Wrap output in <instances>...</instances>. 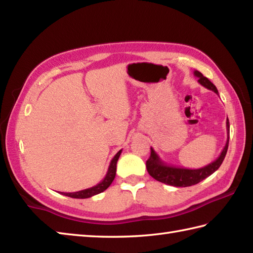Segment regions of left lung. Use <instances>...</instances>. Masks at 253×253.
Wrapping results in <instances>:
<instances>
[{
  "label": "left lung",
  "instance_id": "left-lung-1",
  "mask_svg": "<svg viewBox=\"0 0 253 253\" xmlns=\"http://www.w3.org/2000/svg\"><path fill=\"white\" fill-rule=\"evenodd\" d=\"M194 76L199 79V83L209 90L215 92L218 94L216 86L212 84L209 79L203 76V74L195 70ZM226 128H227V141L224 147V149L221 150L220 155L215 161L211 162L210 165H207L200 169H186V168H181L172 165H168L163 161L159 155L153 150L151 147V155L149 159L147 160V171L149 174L153 177V179L159 181L161 183H165L168 185L176 186V187H186L191 185H195L197 183H200L207 176L211 175L215 171L218 170V168L221 166L222 161H224L227 150H228V143H229V121L227 118L226 122Z\"/></svg>",
  "mask_w": 253,
  "mask_h": 253
}]
</instances>
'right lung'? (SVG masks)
Segmentation results:
<instances>
[{
  "label": "right lung",
  "instance_id": "1",
  "mask_svg": "<svg viewBox=\"0 0 253 253\" xmlns=\"http://www.w3.org/2000/svg\"><path fill=\"white\" fill-rule=\"evenodd\" d=\"M122 153V150L118 151L115 156H114L113 159L111 160L110 166H108V170L106 172V175L104 179L98 183V184L94 185L90 189H85L79 192H72V193H63V192H59L62 195H66L69 197H72V199H88V197H92L96 194H100V193L105 191L108 186L112 184V182L115 179L116 175V165L118 161V158H120Z\"/></svg>",
  "mask_w": 253,
  "mask_h": 253
}]
</instances>
